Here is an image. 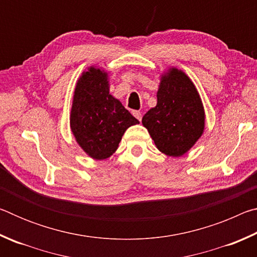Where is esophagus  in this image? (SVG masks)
<instances>
[{"label":"esophagus","mask_w":257,"mask_h":257,"mask_svg":"<svg viewBox=\"0 0 257 257\" xmlns=\"http://www.w3.org/2000/svg\"><path fill=\"white\" fill-rule=\"evenodd\" d=\"M133 115H134L135 118H136L137 120L142 121V113L139 112V111H133Z\"/></svg>","instance_id":"1"}]
</instances>
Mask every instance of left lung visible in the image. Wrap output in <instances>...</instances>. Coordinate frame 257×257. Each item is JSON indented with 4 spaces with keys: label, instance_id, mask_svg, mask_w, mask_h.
Returning <instances> with one entry per match:
<instances>
[{
    "label": "left lung",
    "instance_id": "obj_1",
    "mask_svg": "<svg viewBox=\"0 0 257 257\" xmlns=\"http://www.w3.org/2000/svg\"><path fill=\"white\" fill-rule=\"evenodd\" d=\"M158 103L142 123L161 153L172 158L186 154L202 137L205 111L199 93L186 73L170 67L161 75Z\"/></svg>",
    "mask_w": 257,
    "mask_h": 257
}]
</instances>
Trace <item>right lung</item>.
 Segmentation results:
<instances>
[{"instance_id":"obj_1","label":"right lung","mask_w":257,"mask_h":257,"mask_svg":"<svg viewBox=\"0 0 257 257\" xmlns=\"http://www.w3.org/2000/svg\"><path fill=\"white\" fill-rule=\"evenodd\" d=\"M139 123L110 94L108 72L90 66L78 78L70 111L77 144L93 160H105L118 150L129 127Z\"/></svg>"}]
</instances>
